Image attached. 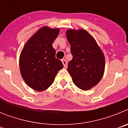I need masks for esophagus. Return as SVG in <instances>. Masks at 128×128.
<instances>
[{"label":"esophagus","mask_w":128,"mask_h":128,"mask_svg":"<svg viewBox=\"0 0 128 128\" xmlns=\"http://www.w3.org/2000/svg\"><path fill=\"white\" fill-rule=\"evenodd\" d=\"M62 63H63L64 67L66 68V66H67V62H66V61L65 60V59H63V60H62Z\"/></svg>","instance_id":"esophagus-1"}]
</instances>
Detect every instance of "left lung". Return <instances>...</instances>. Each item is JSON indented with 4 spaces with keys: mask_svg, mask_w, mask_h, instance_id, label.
<instances>
[{
    "mask_svg": "<svg viewBox=\"0 0 128 128\" xmlns=\"http://www.w3.org/2000/svg\"><path fill=\"white\" fill-rule=\"evenodd\" d=\"M66 36L73 56L68 65V72L79 88L84 91L90 90L98 84L104 75L103 52L85 29H68Z\"/></svg>",
    "mask_w": 128,
    "mask_h": 128,
    "instance_id": "obj_1",
    "label": "left lung"
}]
</instances>
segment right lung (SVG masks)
Listing matches in <instances>:
<instances>
[{
	"instance_id": "right-lung-1",
	"label": "right lung",
	"mask_w": 128,
	"mask_h": 128,
	"mask_svg": "<svg viewBox=\"0 0 128 128\" xmlns=\"http://www.w3.org/2000/svg\"><path fill=\"white\" fill-rule=\"evenodd\" d=\"M59 32L60 28L44 26L28 40L21 51L20 74L33 90L42 92L48 88L63 68L62 62L55 57L56 50L52 46Z\"/></svg>"
}]
</instances>
